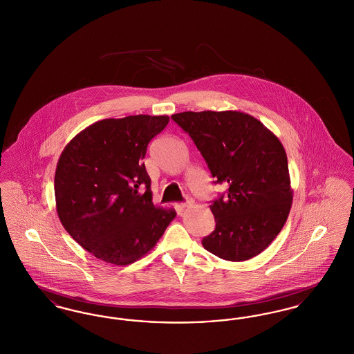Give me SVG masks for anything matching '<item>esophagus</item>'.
I'll return each mask as SVG.
<instances>
[{
    "label": "esophagus",
    "instance_id": "esophagus-1",
    "mask_svg": "<svg viewBox=\"0 0 354 354\" xmlns=\"http://www.w3.org/2000/svg\"><path fill=\"white\" fill-rule=\"evenodd\" d=\"M191 205H194V202H192V201H187V202L182 203V204H180V208L185 209V208H189Z\"/></svg>",
    "mask_w": 354,
    "mask_h": 354
}]
</instances>
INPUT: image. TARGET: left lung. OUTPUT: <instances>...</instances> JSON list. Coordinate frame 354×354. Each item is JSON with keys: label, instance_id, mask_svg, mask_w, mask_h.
<instances>
[{"label": "left lung", "instance_id": "1", "mask_svg": "<svg viewBox=\"0 0 354 354\" xmlns=\"http://www.w3.org/2000/svg\"><path fill=\"white\" fill-rule=\"evenodd\" d=\"M174 119L202 152L225 196L209 205L216 227L203 247L223 260L263 252L286 224L293 189L286 152L259 119L236 110L185 111Z\"/></svg>", "mask_w": 354, "mask_h": 354}]
</instances>
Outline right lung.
<instances>
[{
	"label": "right lung",
	"instance_id": "add662e5",
	"mask_svg": "<svg viewBox=\"0 0 354 354\" xmlns=\"http://www.w3.org/2000/svg\"><path fill=\"white\" fill-rule=\"evenodd\" d=\"M169 115L102 119L75 135L61 152L54 176L55 209L81 247L114 266L151 251L176 211L152 203L143 159ZM145 189V192L141 191Z\"/></svg>",
	"mask_w": 354,
	"mask_h": 354
}]
</instances>
